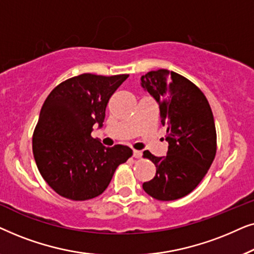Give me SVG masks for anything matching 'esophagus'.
Wrapping results in <instances>:
<instances>
[{
	"label": "esophagus",
	"mask_w": 254,
	"mask_h": 254,
	"mask_svg": "<svg viewBox=\"0 0 254 254\" xmlns=\"http://www.w3.org/2000/svg\"><path fill=\"white\" fill-rule=\"evenodd\" d=\"M133 156H134L135 158H140L141 156H142V152L140 150H134L133 151Z\"/></svg>",
	"instance_id": "1"
}]
</instances>
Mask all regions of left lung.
I'll list each match as a JSON object with an SVG mask.
<instances>
[{"mask_svg":"<svg viewBox=\"0 0 254 254\" xmlns=\"http://www.w3.org/2000/svg\"><path fill=\"white\" fill-rule=\"evenodd\" d=\"M141 84L159 105L166 128L168 155L143 151L156 166V175L143 183L144 192L159 201L190 194L199 185L216 155V128L210 105L197 86L184 76L158 69L141 77Z\"/></svg>","mask_w":254,"mask_h":254,"instance_id":"1","label":"left lung"}]
</instances>
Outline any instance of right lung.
Wrapping results in <instances>:
<instances>
[{"label":"right lung","mask_w":254,"mask_h":254,"mask_svg":"<svg viewBox=\"0 0 254 254\" xmlns=\"http://www.w3.org/2000/svg\"><path fill=\"white\" fill-rule=\"evenodd\" d=\"M129 75L82 74L55 86L41 107L34 128V161L48 186L72 201L98 196L118 166L131 157L129 147H103L91 136L103 126L107 103Z\"/></svg>","instance_id":"add662e5"}]
</instances>
